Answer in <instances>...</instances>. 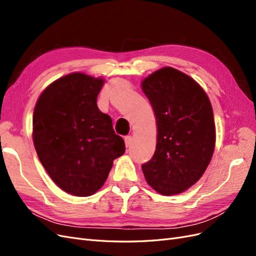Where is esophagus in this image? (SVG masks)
<instances>
[{"mask_svg":"<svg viewBox=\"0 0 256 256\" xmlns=\"http://www.w3.org/2000/svg\"><path fill=\"white\" fill-rule=\"evenodd\" d=\"M124 140H125L126 147H129L130 144H131V142H132V136H126L125 138H124Z\"/></svg>","mask_w":256,"mask_h":256,"instance_id":"34e87169","label":"esophagus"}]
</instances>
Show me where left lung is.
Instances as JSON below:
<instances>
[{
	"label": "left lung",
	"mask_w": 256,
	"mask_h": 256,
	"mask_svg": "<svg viewBox=\"0 0 256 256\" xmlns=\"http://www.w3.org/2000/svg\"><path fill=\"white\" fill-rule=\"evenodd\" d=\"M157 120V145L142 164L146 182L164 196L194 184L212 160L216 130L206 92L189 76L161 68L142 82Z\"/></svg>",
	"instance_id": "left-lung-1"
}]
</instances>
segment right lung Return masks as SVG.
<instances>
[{"instance_id": "1", "label": "right lung", "mask_w": 256, "mask_h": 256, "mask_svg": "<svg viewBox=\"0 0 256 256\" xmlns=\"http://www.w3.org/2000/svg\"><path fill=\"white\" fill-rule=\"evenodd\" d=\"M102 85V79L74 72L50 84L35 106L38 158L52 180L76 196H90L102 188L113 160L125 152L111 118L97 106Z\"/></svg>"}]
</instances>
